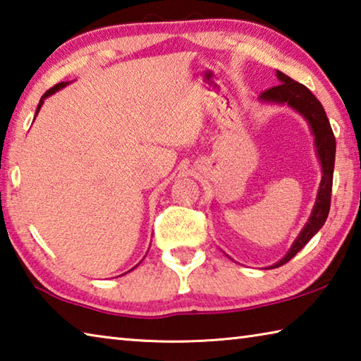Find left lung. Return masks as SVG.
Listing matches in <instances>:
<instances>
[{
  "mask_svg": "<svg viewBox=\"0 0 361 361\" xmlns=\"http://www.w3.org/2000/svg\"><path fill=\"white\" fill-rule=\"evenodd\" d=\"M277 79H279L281 84L264 90L260 98L264 101H276V103H287L306 117L315 136V147H317L324 176H322L317 201H315L311 219H309V222L300 233V236L296 238V241L293 243L292 249L288 250V254L271 268H279L282 264L292 260V258L311 241V238L315 233L324 226L331 204L333 168L334 154H336V139H334L330 120H328L320 101L314 97L312 92L309 90L307 87L293 80L292 78H288L287 74L277 71Z\"/></svg>",
  "mask_w": 361,
  "mask_h": 361,
  "instance_id": "obj_1",
  "label": "left lung"
}]
</instances>
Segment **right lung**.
Wrapping results in <instances>:
<instances>
[{"instance_id": "1", "label": "right lung", "mask_w": 361, "mask_h": 361, "mask_svg": "<svg viewBox=\"0 0 361 361\" xmlns=\"http://www.w3.org/2000/svg\"><path fill=\"white\" fill-rule=\"evenodd\" d=\"M66 85V82H60V84H56V85H54L52 88H49V90L42 94V98H41V101H39V104H37V109H36V114L39 112V109H41V106H42V103H44V98H47V97H50V94L52 93H55L56 90H60V88H63Z\"/></svg>"}]
</instances>
